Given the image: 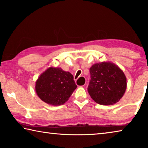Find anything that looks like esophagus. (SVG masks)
Returning <instances> with one entry per match:
<instances>
[{
  "label": "esophagus",
  "instance_id": "esophagus-1",
  "mask_svg": "<svg viewBox=\"0 0 148 148\" xmlns=\"http://www.w3.org/2000/svg\"><path fill=\"white\" fill-rule=\"evenodd\" d=\"M86 79H85V81H84V84L83 85V86H85V84H86Z\"/></svg>",
  "mask_w": 148,
  "mask_h": 148
}]
</instances>
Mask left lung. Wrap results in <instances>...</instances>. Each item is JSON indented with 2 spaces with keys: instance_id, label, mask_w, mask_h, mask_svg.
<instances>
[{
  "instance_id": "obj_1",
  "label": "left lung",
  "mask_w": 148,
  "mask_h": 148,
  "mask_svg": "<svg viewBox=\"0 0 148 148\" xmlns=\"http://www.w3.org/2000/svg\"><path fill=\"white\" fill-rule=\"evenodd\" d=\"M89 71L91 80L87 91L95 102L111 105L122 98L127 88V78L117 65L102 62L92 65Z\"/></svg>"
}]
</instances>
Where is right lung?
Here are the masks:
<instances>
[{"label": "right lung", "instance_id": "obj_1", "mask_svg": "<svg viewBox=\"0 0 148 148\" xmlns=\"http://www.w3.org/2000/svg\"><path fill=\"white\" fill-rule=\"evenodd\" d=\"M76 87L74 77L69 72L49 67L36 80L35 90L42 101L59 106L68 101Z\"/></svg>", "mask_w": 148, "mask_h": 148}]
</instances>
